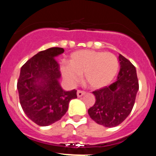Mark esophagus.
<instances>
[{"label": "esophagus", "mask_w": 156, "mask_h": 156, "mask_svg": "<svg viewBox=\"0 0 156 156\" xmlns=\"http://www.w3.org/2000/svg\"><path fill=\"white\" fill-rule=\"evenodd\" d=\"M76 94H77V97L80 98V97H82L83 95L85 94V92L84 91H82V90H77Z\"/></svg>", "instance_id": "esophagus-1"}]
</instances>
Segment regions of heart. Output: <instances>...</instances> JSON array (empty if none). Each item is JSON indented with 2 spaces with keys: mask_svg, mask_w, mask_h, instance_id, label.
<instances>
[{
  "mask_svg": "<svg viewBox=\"0 0 156 156\" xmlns=\"http://www.w3.org/2000/svg\"><path fill=\"white\" fill-rule=\"evenodd\" d=\"M119 70V62L113 54L92 50H80L71 54L69 65H62L60 71L69 85L73 86L83 75L92 89L110 84Z\"/></svg>",
  "mask_w": 156,
  "mask_h": 156,
  "instance_id": "1",
  "label": "heart"
}]
</instances>
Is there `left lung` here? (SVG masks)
I'll return each mask as SVG.
<instances>
[{
    "mask_svg": "<svg viewBox=\"0 0 156 156\" xmlns=\"http://www.w3.org/2000/svg\"><path fill=\"white\" fill-rule=\"evenodd\" d=\"M119 73L110 86L93 92L95 103L88 109L90 117L105 127L118 126L129 115L139 89L136 68L119 54Z\"/></svg>",
    "mask_w": 156,
    "mask_h": 156,
    "instance_id": "obj_1",
    "label": "left lung"
}]
</instances>
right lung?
Listing matches in <instances>:
<instances>
[{
    "label": "right lung",
    "mask_w": 156,
    "mask_h": 156,
    "mask_svg": "<svg viewBox=\"0 0 156 156\" xmlns=\"http://www.w3.org/2000/svg\"><path fill=\"white\" fill-rule=\"evenodd\" d=\"M64 52L62 48L40 51L20 70L17 89L19 101L29 119L41 126L57 122L66 113L76 90H65L59 80L61 74L55 58Z\"/></svg>",
    "instance_id": "right-lung-1"
}]
</instances>
